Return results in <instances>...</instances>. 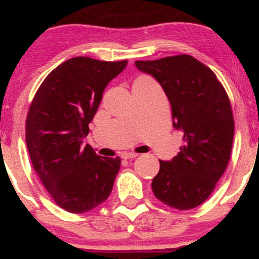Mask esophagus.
Masks as SVG:
<instances>
[{"instance_id":"34e87169","label":"esophagus","mask_w":259,"mask_h":259,"mask_svg":"<svg viewBox=\"0 0 259 259\" xmlns=\"http://www.w3.org/2000/svg\"><path fill=\"white\" fill-rule=\"evenodd\" d=\"M138 156H139L138 153H134V152L121 153V158H124V159H132V158H135V157H138Z\"/></svg>"}]
</instances>
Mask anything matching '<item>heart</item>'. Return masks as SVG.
Here are the masks:
<instances>
[{
  "instance_id": "heart-1",
  "label": "heart",
  "mask_w": 259,
  "mask_h": 259,
  "mask_svg": "<svg viewBox=\"0 0 259 259\" xmlns=\"http://www.w3.org/2000/svg\"><path fill=\"white\" fill-rule=\"evenodd\" d=\"M147 80H151V79L147 78V76H139L135 81H147Z\"/></svg>"
}]
</instances>
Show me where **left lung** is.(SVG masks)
Masks as SVG:
<instances>
[{"mask_svg":"<svg viewBox=\"0 0 259 259\" xmlns=\"http://www.w3.org/2000/svg\"><path fill=\"white\" fill-rule=\"evenodd\" d=\"M167 95L173 126L184 134V146L170 160H159L152 191L177 209H191L209 197L230 159L234 118L230 101L215 74L187 55L136 61Z\"/></svg>","mask_w":259,"mask_h":259,"instance_id":"obj_1","label":"left lung"}]
</instances>
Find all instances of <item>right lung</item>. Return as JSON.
Masks as SVG:
<instances>
[{
  "label": "right lung",
  "mask_w": 259,
  "mask_h": 259,
  "mask_svg": "<svg viewBox=\"0 0 259 259\" xmlns=\"http://www.w3.org/2000/svg\"><path fill=\"white\" fill-rule=\"evenodd\" d=\"M127 61L75 57L53 69L35 95L25 124L32 167L59 207L85 213L103 203L113 189L120 158L82 147L102 94Z\"/></svg>",
  "instance_id": "add662e5"
}]
</instances>
